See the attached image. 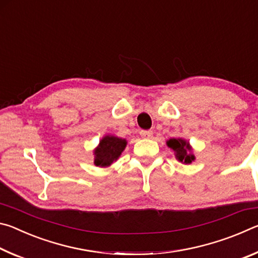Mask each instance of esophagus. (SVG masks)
<instances>
[{"label": "esophagus", "mask_w": 258, "mask_h": 258, "mask_svg": "<svg viewBox=\"0 0 258 258\" xmlns=\"http://www.w3.org/2000/svg\"><path fill=\"white\" fill-rule=\"evenodd\" d=\"M140 135H141V137L145 138V139H151L152 135H154V132H152V131L142 130L141 132H140Z\"/></svg>", "instance_id": "1"}]
</instances>
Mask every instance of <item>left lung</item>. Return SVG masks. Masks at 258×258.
I'll return each mask as SVG.
<instances>
[{
  "label": "left lung",
  "mask_w": 258,
  "mask_h": 258,
  "mask_svg": "<svg viewBox=\"0 0 258 258\" xmlns=\"http://www.w3.org/2000/svg\"><path fill=\"white\" fill-rule=\"evenodd\" d=\"M167 146L173 149L175 152V157L178 161L183 164H191L195 160V156L191 152V147L189 142L185 141L184 139H169Z\"/></svg>",
  "instance_id": "8db88e82"
}]
</instances>
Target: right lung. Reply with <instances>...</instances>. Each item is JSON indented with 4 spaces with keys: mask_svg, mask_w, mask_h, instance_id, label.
Masks as SVG:
<instances>
[{
    "mask_svg": "<svg viewBox=\"0 0 258 258\" xmlns=\"http://www.w3.org/2000/svg\"><path fill=\"white\" fill-rule=\"evenodd\" d=\"M126 145L127 142L125 139L106 135L94 149V165L99 167L110 166L113 161L119 158Z\"/></svg>",
    "mask_w": 258,
    "mask_h": 258,
    "instance_id": "obj_1",
    "label": "right lung"
}]
</instances>
